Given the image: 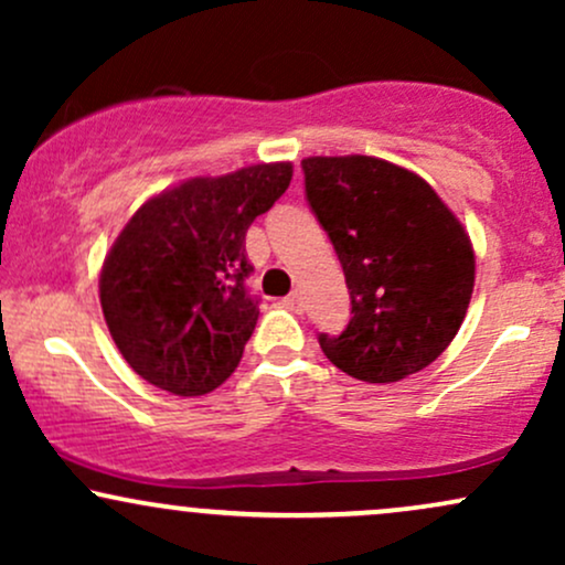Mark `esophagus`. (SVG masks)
I'll return each mask as SVG.
<instances>
[{"label": "esophagus", "instance_id": "1", "mask_svg": "<svg viewBox=\"0 0 565 565\" xmlns=\"http://www.w3.org/2000/svg\"><path fill=\"white\" fill-rule=\"evenodd\" d=\"M287 305L291 310H302V295H300V291H291V295L287 297Z\"/></svg>", "mask_w": 565, "mask_h": 565}]
</instances>
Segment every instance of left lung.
Masks as SVG:
<instances>
[{
  "label": "left lung",
  "mask_w": 565,
  "mask_h": 565,
  "mask_svg": "<svg viewBox=\"0 0 565 565\" xmlns=\"http://www.w3.org/2000/svg\"><path fill=\"white\" fill-rule=\"evenodd\" d=\"M302 172L353 305L345 332L319 334L323 355L364 382H398L430 366L468 313V231L419 174L385 159L310 157Z\"/></svg>",
  "instance_id": "1"
}]
</instances>
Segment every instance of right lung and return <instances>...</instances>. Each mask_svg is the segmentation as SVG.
Wrapping results in <instances>:
<instances>
[{
  "label": "right lung",
  "mask_w": 565,
  "mask_h": 565,
  "mask_svg": "<svg viewBox=\"0 0 565 565\" xmlns=\"http://www.w3.org/2000/svg\"><path fill=\"white\" fill-rule=\"evenodd\" d=\"M289 180V161L191 178L129 217L103 263L100 308L142 380L204 395L231 377L260 316L246 289V228Z\"/></svg>",
  "instance_id": "1"
}]
</instances>
